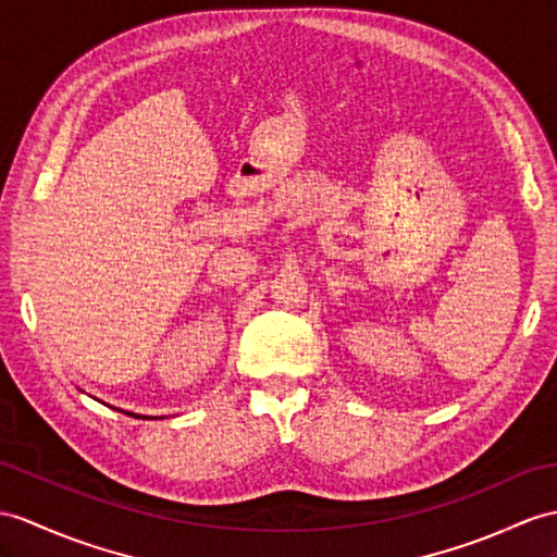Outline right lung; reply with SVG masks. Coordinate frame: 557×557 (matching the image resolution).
I'll return each instance as SVG.
<instances>
[{
  "mask_svg": "<svg viewBox=\"0 0 557 557\" xmlns=\"http://www.w3.org/2000/svg\"><path fill=\"white\" fill-rule=\"evenodd\" d=\"M127 416H132V413H127Z\"/></svg>",
  "mask_w": 557,
  "mask_h": 557,
  "instance_id": "right-lung-1",
  "label": "right lung"
}]
</instances>
